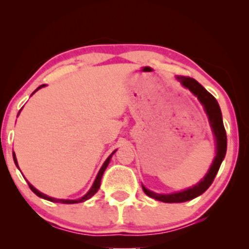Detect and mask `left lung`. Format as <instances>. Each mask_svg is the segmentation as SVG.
Returning <instances> with one entry per match:
<instances>
[{
  "label": "left lung",
  "mask_w": 249,
  "mask_h": 249,
  "mask_svg": "<svg viewBox=\"0 0 249 249\" xmlns=\"http://www.w3.org/2000/svg\"><path fill=\"white\" fill-rule=\"evenodd\" d=\"M176 79L178 80L183 87L192 91V93L198 98L200 104L203 105L204 111H205L207 118H209V122L214 135V139H215L216 149L215 156H214L212 164L210 166L209 172L206 173L205 177H204L198 183L190 187V188L171 194H158L147 189L144 185H142V190H144L146 195L163 203H182L187 202V200L194 199L196 198V197H198L199 195H202V194L212 185L213 180L215 178L217 171H219L220 165L224 160V156H226L227 152L226 129H224L223 125L221 108L219 107L217 101L215 100V97H214L212 94H210L198 81L193 79V78L176 76Z\"/></svg>",
  "instance_id": "obj_1"
}]
</instances>
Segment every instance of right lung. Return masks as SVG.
<instances>
[{
  "instance_id": "add662e5",
  "label": "right lung",
  "mask_w": 249,
  "mask_h": 249,
  "mask_svg": "<svg viewBox=\"0 0 249 249\" xmlns=\"http://www.w3.org/2000/svg\"><path fill=\"white\" fill-rule=\"evenodd\" d=\"M45 86H46V85H40V86H39L38 88H37V89H36L35 91H34L33 94H35L37 90L40 89V88H42V87H45ZM33 94H32V95H33ZM20 111H21V110H20ZM20 111H19V113H20ZM115 152H117V149H115V151L112 152V153H111V155L108 156V158H107V160H105V162L103 163V165H102V168L100 169V171H98V173H97L96 178H95V181H94V183H93V186L90 187V189L88 190L86 195H84L83 197H80V198H78V199H57V198H53V197H50V196L45 195V194L40 193L39 190H37V189L35 188V187H34L33 185H30L29 182H28V185H29V187H30V189H32L33 192L35 193L37 196L40 197V198H44V199H46V200H50V202H54V203H62V204H76V203L85 202V200L89 199L91 196H94L95 194L97 193V190L100 189L102 177H103V173H104V171H105V169L107 168L108 163L111 162V158H112V155H113ZM13 161H15L16 165H17V168H19V165H18V161H17V158H16V154H15V153H13Z\"/></svg>"
}]
</instances>
